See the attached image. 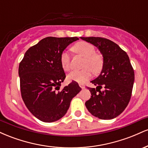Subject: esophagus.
Returning <instances> with one entry per match:
<instances>
[{
    "label": "esophagus",
    "mask_w": 148,
    "mask_h": 148,
    "mask_svg": "<svg viewBox=\"0 0 148 148\" xmlns=\"http://www.w3.org/2000/svg\"><path fill=\"white\" fill-rule=\"evenodd\" d=\"M79 86L81 87V88H82V89H84V88H86V87H85L84 85H83V84H79Z\"/></svg>",
    "instance_id": "obj_1"
}]
</instances>
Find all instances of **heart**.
<instances>
[{"label":"heart","instance_id":"b5f03b06","mask_svg":"<svg viewBox=\"0 0 148 148\" xmlns=\"http://www.w3.org/2000/svg\"><path fill=\"white\" fill-rule=\"evenodd\" d=\"M72 50L85 58L84 68L81 71H72L67 75L69 81H75L79 84H84L92 76V72H98L102 67V59L99 55L95 53V48L87 42L81 41L75 44ZM60 63L64 71H69L71 68L70 55L67 51H64L60 55Z\"/></svg>","mask_w":148,"mask_h":148}]
</instances>
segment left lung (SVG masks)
<instances>
[{"label": "left lung", "mask_w": 148, "mask_h": 148, "mask_svg": "<svg viewBox=\"0 0 148 148\" xmlns=\"http://www.w3.org/2000/svg\"><path fill=\"white\" fill-rule=\"evenodd\" d=\"M99 49L103 56L101 73L88 88L91 97L86 101L88 111L101 120H111L128 105L134 82V71L127 53L115 42L102 37H80ZM103 86L105 90H100Z\"/></svg>", "instance_id": "obj_1"}]
</instances>
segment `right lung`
Segmentation results:
<instances>
[{"label":"right lung","mask_w":148,"mask_h":148,"mask_svg":"<svg viewBox=\"0 0 148 148\" xmlns=\"http://www.w3.org/2000/svg\"><path fill=\"white\" fill-rule=\"evenodd\" d=\"M78 37H48L25 52L18 67L21 97L30 113L45 123L62 118L81 88L72 81L61 90L65 79L60 55Z\"/></svg>","instance_id":"add662e5"}]
</instances>
